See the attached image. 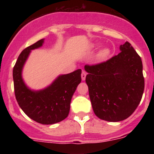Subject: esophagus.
Here are the masks:
<instances>
[{"label": "esophagus", "instance_id": "1", "mask_svg": "<svg viewBox=\"0 0 154 154\" xmlns=\"http://www.w3.org/2000/svg\"><path fill=\"white\" fill-rule=\"evenodd\" d=\"M86 72H85V71H82V75H81V76H82V79L83 80H85V77H86Z\"/></svg>", "mask_w": 154, "mask_h": 154}]
</instances>
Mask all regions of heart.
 <instances>
[{"instance_id":"b5f03b06","label":"heart","mask_w":154,"mask_h":154,"mask_svg":"<svg viewBox=\"0 0 154 154\" xmlns=\"http://www.w3.org/2000/svg\"><path fill=\"white\" fill-rule=\"evenodd\" d=\"M97 45H94L93 47H96ZM110 55V50L109 48H103L99 51L97 54V59L98 60H105L106 58H108Z\"/></svg>"}]
</instances>
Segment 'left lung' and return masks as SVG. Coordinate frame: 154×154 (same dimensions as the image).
I'll return each mask as SVG.
<instances>
[{"label":"left lung","mask_w":154,"mask_h":154,"mask_svg":"<svg viewBox=\"0 0 154 154\" xmlns=\"http://www.w3.org/2000/svg\"><path fill=\"white\" fill-rule=\"evenodd\" d=\"M106 62L85 65V82L93 111L99 119L119 122L133 113L142 99L144 78L140 56L126 42Z\"/></svg>","instance_id":"left-lung-1"}]
</instances>
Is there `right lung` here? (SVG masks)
<instances>
[{"instance_id": "obj_1", "label": "right lung", "mask_w": 154, "mask_h": 154, "mask_svg": "<svg viewBox=\"0 0 154 154\" xmlns=\"http://www.w3.org/2000/svg\"><path fill=\"white\" fill-rule=\"evenodd\" d=\"M44 40L24 48L19 55L13 69L14 94L19 106L31 119L41 124H54L67 117L71 99L81 82V69L58 76L50 86L40 91H32L25 85L21 77L23 65L31 50L41 47Z\"/></svg>"}]
</instances>
